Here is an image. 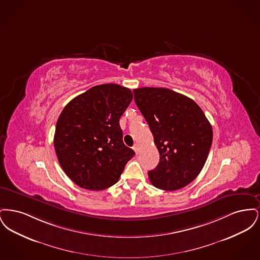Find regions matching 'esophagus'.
Masks as SVG:
<instances>
[{"label": "esophagus", "mask_w": 260, "mask_h": 260, "mask_svg": "<svg viewBox=\"0 0 260 260\" xmlns=\"http://www.w3.org/2000/svg\"><path fill=\"white\" fill-rule=\"evenodd\" d=\"M133 148H134V150L136 151V154H138V152H139V149H140V147H139V145H138V144H135Z\"/></svg>", "instance_id": "34e87169"}]
</instances>
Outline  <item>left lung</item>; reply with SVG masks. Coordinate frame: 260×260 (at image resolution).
Instances as JSON below:
<instances>
[{"label": "left lung", "mask_w": 260, "mask_h": 260, "mask_svg": "<svg viewBox=\"0 0 260 260\" xmlns=\"http://www.w3.org/2000/svg\"><path fill=\"white\" fill-rule=\"evenodd\" d=\"M134 93L160 153V162L148 172L150 182L166 191L185 187L207 161L212 142L209 120L193 99L172 89L140 87Z\"/></svg>", "instance_id": "left-lung-1"}]
</instances>
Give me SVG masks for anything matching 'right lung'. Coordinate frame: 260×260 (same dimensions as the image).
<instances>
[{
    "instance_id": "right-lung-1",
    "label": "right lung",
    "mask_w": 260,
    "mask_h": 260,
    "mask_svg": "<svg viewBox=\"0 0 260 260\" xmlns=\"http://www.w3.org/2000/svg\"><path fill=\"white\" fill-rule=\"evenodd\" d=\"M133 98L129 88L105 84L76 96L62 110L53 144L62 170L77 185L93 191L111 187L136 155L124 145L119 124Z\"/></svg>"
}]
</instances>
